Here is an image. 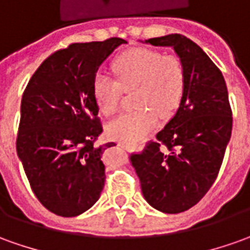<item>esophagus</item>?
<instances>
[{
    "label": "esophagus",
    "instance_id": "esophagus-1",
    "mask_svg": "<svg viewBox=\"0 0 250 250\" xmlns=\"http://www.w3.org/2000/svg\"><path fill=\"white\" fill-rule=\"evenodd\" d=\"M119 146L125 147V149H128V147H131V146H130V145H125V144H119ZM134 149H135L137 152H139V150H142V146H141V145H138V146H135V147H134Z\"/></svg>",
    "mask_w": 250,
    "mask_h": 250
}]
</instances>
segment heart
<instances>
[{
    "instance_id": "heart-1",
    "label": "heart",
    "mask_w": 250,
    "mask_h": 250,
    "mask_svg": "<svg viewBox=\"0 0 250 250\" xmlns=\"http://www.w3.org/2000/svg\"><path fill=\"white\" fill-rule=\"evenodd\" d=\"M118 81L97 74L93 94L101 113L112 116L119 111L123 91L134 94L138 109L119 116L106 127L112 139L135 145L157 127L159 118L172 116L181 106L186 90V68L178 54H163L149 47H134L112 62Z\"/></svg>"
}]
</instances>
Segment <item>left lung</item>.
I'll use <instances>...</instances> for the list:
<instances>
[{
	"label": "left lung",
	"mask_w": 250,
	"mask_h": 250,
	"mask_svg": "<svg viewBox=\"0 0 250 250\" xmlns=\"http://www.w3.org/2000/svg\"><path fill=\"white\" fill-rule=\"evenodd\" d=\"M172 46L185 62L186 90L166 127L130 163L153 208L179 213L194 207L216 181L231 137L232 112L225 78L201 47L181 34L147 40Z\"/></svg>",
	"instance_id": "8db88e82"
}]
</instances>
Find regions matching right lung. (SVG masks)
<instances>
[{
    "instance_id": "add662e5",
    "label": "right lung",
    "mask_w": 250,
    "mask_h": 250,
    "mask_svg": "<svg viewBox=\"0 0 250 250\" xmlns=\"http://www.w3.org/2000/svg\"><path fill=\"white\" fill-rule=\"evenodd\" d=\"M125 43L122 38L71 43L34 72L20 106L16 150L40 203L59 216L91 208L104 189L103 132L93 82L98 67Z\"/></svg>"
}]
</instances>
